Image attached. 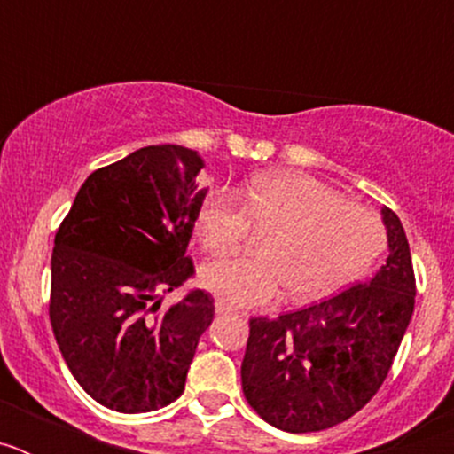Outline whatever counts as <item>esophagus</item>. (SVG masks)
Wrapping results in <instances>:
<instances>
[{"mask_svg": "<svg viewBox=\"0 0 454 454\" xmlns=\"http://www.w3.org/2000/svg\"><path fill=\"white\" fill-rule=\"evenodd\" d=\"M215 314H218V316H230V314H239V309L230 307V304H224L223 300H218V302H215Z\"/></svg>", "mask_w": 454, "mask_h": 454, "instance_id": "esophagus-1", "label": "esophagus"}]
</instances>
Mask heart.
<instances>
[{
	"label": "heart",
	"instance_id": "1",
	"mask_svg": "<svg viewBox=\"0 0 454 454\" xmlns=\"http://www.w3.org/2000/svg\"><path fill=\"white\" fill-rule=\"evenodd\" d=\"M252 227L266 230L259 254L224 256L202 270L204 286L231 307L272 302L284 288L295 302L327 298L366 275L387 246L375 211L304 172L256 175L239 192L215 188L195 220L208 254L236 250Z\"/></svg>",
	"mask_w": 454,
	"mask_h": 454
}]
</instances>
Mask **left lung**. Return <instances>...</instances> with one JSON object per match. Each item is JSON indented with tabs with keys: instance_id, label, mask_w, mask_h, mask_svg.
Listing matches in <instances>:
<instances>
[{
	"instance_id": "left-lung-1",
	"label": "left lung",
	"mask_w": 454,
	"mask_h": 454,
	"mask_svg": "<svg viewBox=\"0 0 454 454\" xmlns=\"http://www.w3.org/2000/svg\"><path fill=\"white\" fill-rule=\"evenodd\" d=\"M388 256L371 282L277 318H250L240 382L250 407L284 432H320L380 391L414 314L403 223L382 208Z\"/></svg>"
}]
</instances>
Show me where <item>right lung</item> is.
Segmentation results:
<instances>
[{
    "instance_id": "add662e5",
    "label": "right lung",
    "mask_w": 454,
    "mask_h": 454,
    "mask_svg": "<svg viewBox=\"0 0 454 454\" xmlns=\"http://www.w3.org/2000/svg\"><path fill=\"white\" fill-rule=\"evenodd\" d=\"M202 168L188 147H140L92 172L56 231V343L83 391L122 414L154 411L182 395L214 320V298L202 288L159 309V295L195 272L186 247L207 195Z\"/></svg>"
}]
</instances>
